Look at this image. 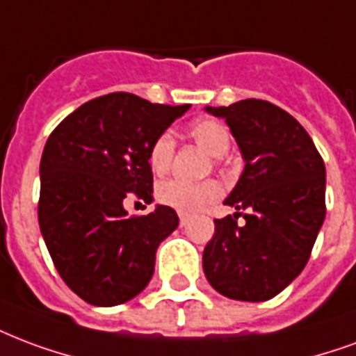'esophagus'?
<instances>
[{
	"label": "esophagus",
	"instance_id": "obj_1",
	"mask_svg": "<svg viewBox=\"0 0 356 356\" xmlns=\"http://www.w3.org/2000/svg\"><path fill=\"white\" fill-rule=\"evenodd\" d=\"M179 225L181 226L188 225V215H185V213H179Z\"/></svg>",
	"mask_w": 356,
	"mask_h": 356
}]
</instances>
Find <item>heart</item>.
Here are the masks:
<instances>
[{
	"label": "heart",
	"mask_w": 356,
	"mask_h": 356,
	"mask_svg": "<svg viewBox=\"0 0 356 356\" xmlns=\"http://www.w3.org/2000/svg\"><path fill=\"white\" fill-rule=\"evenodd\" d=\"M196 143L215 156V162L225 156L230 149V131L222 122L213 120V118H202L198 122H194L188 130ZM175 154V139L171 134H160L152 141L149 149V165L156 175H162L170 170ZM222 186L218 185L213 179H205L200 183H191L185 179H165L156 186V200L160 204L168 205L171 209L179 213H194L211 204L215 200L220 198Z\"/></svg>",
	"instance_id": "1"
}]
</instances>
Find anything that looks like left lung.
I'll return each mask as SVG.
<instances>
[{"label": "left lung", "mask_w": 356, "mask_h": 356, "mask_svg": "<svg viewBox=\"0 0 356 356\" xmlns=\"http://www.w3.org/2000/svg\"><path fill=\"white\" fill-rule=\"evenodd\" d=\"M205 111L225 118L245 160L225 202L238 213L215 218L205 245V277L228 298L264 302L309 260L326 215L325 162L298 120L270 102L241 99Z\"/></svg>", "instance_id": "left-lung-1"}]
</instances>
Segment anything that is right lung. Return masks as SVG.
<instances>
[{
	"instance_id": "obj_1",
	"label": "right lung",
	"mask_w": 356,
	"mask_h": 356,
	"mask_svg": "<svg viewBox=\"0 0 356 356\" xmlns=\"http://www.w3.org/2000/svg\"><path fill=\"white\" fill-rule=\"evenodd\" d=\"M188 109L113 92L81 105L47 139L39 228L60 277L84 302L111 307L149 285L158 245L179 217L168 205L130 217L122 202L151 200L149 149Z\"/></svg>"
}]
</instances>
